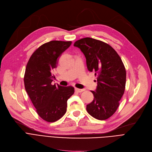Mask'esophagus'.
Returning a JSON list of instances; mask_svg holds the SVG:
<instances>
[{"instance_id":"34e87169","label":"esophagus","mask_w":152,"mask_h":152,"mask_svg":"<svg viewBox=\"0 0 152 152\" xmlns=\"http://www.w3.org/2000/svg\"><path fill=\"white\" fill-rule=\"evenodd\" d=\"M75 91L78 93H81L83 91H85V89H79V88H75Z\"/></svg>"}]
</instances>
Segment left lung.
Instances as JSON below:
<instances>
[{
	"label": "left lung",
	"mask_w": 152,
	"mask_h": 152,
	"mask_svg": "<svg viewBox=\"0 0 152 152\" xmlns=\"http://www.w3.org/2000/svg\"><path fill=\"white\" fill-rule=\"evenodd\" d=\"M85 55L90 72L97 75V86L91 91L94 99L86 111L98 120H105L117 110L125 91L126 71L116 51L109 45L95 39L85 38L75 42Z\"/></svg>",
	"instance_id": "obj_1"
}]
</instances>
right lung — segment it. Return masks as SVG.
<instances>
[{
  "instance_id": "right-lung-1",
  "label": "right lung",
  "mask_w": 152,
  "mask_h": 152,
  "mask_svg": "<svg viewBox=\"0 0 152 152\" xmlns=\"http://www.w3.org/2000/svg\"><path fill=\"white\" fill-rule=\"evenodd\" d=\"M72 41H51L41 45L29 59L24 76L26 91L37 112L45 121L53 122L66 113L68 99L74 93L72 86L52 85V72L59 57Z\"/></svg>"
}]
</instances>
